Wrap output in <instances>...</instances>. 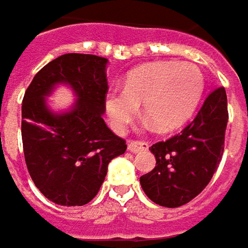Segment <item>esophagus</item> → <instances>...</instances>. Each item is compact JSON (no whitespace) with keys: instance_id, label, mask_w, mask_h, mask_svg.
Instances as JSON below:
<instances>
[{"instance_id":"1","label":"esophagus","mask_w":248,"mask_h":248,"mask_svg":"<svg viewBox=\"0 0 248 248\" xmlns=\"http://www.w3.org/2000/svg\"><path fill=\"white\" fill-rule=\"evenodd\" d=\"M128 150L131 153H140V151H145L148 150V144L140 140H131L128 141Z\"/></svg>"}]
</instances>
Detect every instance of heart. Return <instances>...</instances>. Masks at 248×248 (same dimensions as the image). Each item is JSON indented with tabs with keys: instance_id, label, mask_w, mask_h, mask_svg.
<instances>
[{
	"instance_id": "obj_1",
	"label": "heart",
	"mask_w": 248,
	"mask_h": 248,
	"mask_svg": "<svg viewBox=\"0 0 248 248\" xmlns=\"http://www.w3.org/2000/svg\"><path fill=\"white\" fill-rule=\"evenodd\" d=\"M204 76L196 64L163 61L145 64L128 73L124 88H111L106 111L115 131H124L137 115L140 104L160 130L181 127L202 95Z\"/></svg>"
}]
</instances>
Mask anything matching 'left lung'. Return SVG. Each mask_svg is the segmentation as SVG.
<instances>
[{
  "instance_id": "1",
  "label": "left lung",
  "mask_w": 248,
  "mask_h": 248,
  "mask_svg": "<svg viewBox=\"0 0 248 248\" xmlns=\"http://www.w3.org/2000/svg\"><path fill=\"white\" fill-rule=\"evenodd\" d=\"M229 121L224 87L213 90L181 133L151 145L155 167L140 177L147 197L163 207L190 202L207 187L221 161Z\"/></svg>"
}]
</instances>
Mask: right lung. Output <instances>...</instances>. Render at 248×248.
Segmentation results:
<instances>
[{"label": "right lung", "instance_id": "1", "mask_svg": "<svg viewBox=\"0 0 248 248\" xmlns=\"http://www.w3.org/2000/svg\"><path fill=\"white\" fill-rule=\"evenodd\" d=\"M107 58L64 54L43 67L22 100V148L35 187L60 205H84L98 193L108 163L125 153V140L103 120L108 93ZM58 82L78 93L76 108L54 116L44 95Z\"/></svg>", "mask_w": 248, "mask_h": 248}]
</instances>
